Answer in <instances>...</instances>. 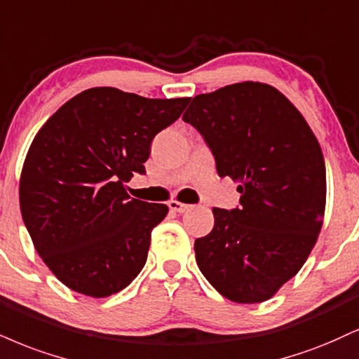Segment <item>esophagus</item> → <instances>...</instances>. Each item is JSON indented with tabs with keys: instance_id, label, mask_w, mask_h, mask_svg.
<instances>
[{
	"instance_id": "esophagus-1",
	"label": "esophagus",
	"mask_w": 359,
	"mask_h": 359,
	"mask_svg": "<svg viewBox=\"0 0 359 359\" xmlns=\"http://www.w3.org/2000/svg\"><path fill=\"white\" fill-rule=\"evenodd\" d=\"M189 207H191V205L182 204V202H179V201H170V202H168V209H170L172 212H177V214L185 212V210H189Z\"/></svg>"
}]
</instances>
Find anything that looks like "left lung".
Instances as JSON below:
<instances>
[{
    "instance_id": "obj_1",
    "label": "left lung",
    "mask_w": 359,
    "mask_h": 359,
    "mask_svg": "<svg viewBox=\"0 0 359 359\" xmlns=\"http://www.w3.org/2000/svg\"><path fill=\"white\" fill-rule=\"evenodd\" d=\"M182 118L241 192L239 207H214V229L196 239L198 269L234 303L267 301L303 267L321 231L326 167L318 138L279 90L259 81L197 95Z\"/></svg>"
}]
</instances>
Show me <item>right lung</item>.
I'll return each mask as SVG.
<instances>
[{
    "instance_id": "obj_1",
    "label": "right lung",
    "mask_w": 359,
    "mask_h": 359,
    "mask_svg": "<svg viewBox=\"0 0 359 359\" xmlns=\"http://www.w3.org/2000/svg\"><path fill=\"white\" fill-rule=\"evenodd\" d=\"M189 100L97 86L60 107L33 138L20 209L34 249L65 286L107 297L145 266L152 229L168 207L130 198L125 182L145 174L154 137Z\"/></svg>"
}]
</instances>
